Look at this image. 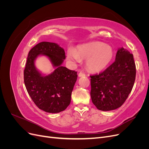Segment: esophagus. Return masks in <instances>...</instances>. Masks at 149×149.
<instances>
[{"label": "esophagus", "mask_w": 149, "mask_h": 149, "mask_svg": "<svg viewBox=\"0 0 149 149\" xmlns=\"http://www.w3.org/2000/svg\"><path fill=\"white\" fill-rule=\"evenodd\" d=\"M86 76V74L83 73V71H80L79 74H78V76L79 77H84V76Z\"/></svg>", "instance_id": "obj_1"}]
</instances>
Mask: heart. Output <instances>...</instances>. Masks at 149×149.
<instances>
[{"label":"heart","mask_w":149,"mask_h":149,"mask_svg":"<svg viewBox=\"0 0 149 149\" xmlns=\"http://www.w3.org/2000/svg\"><path fill=\"white\" fill-rule=\"evenodd\" d=\"M114 56L112 48L101 42H93L81 45L76 50L69 48L67 59L73 63H78L82 59L86 60L88 68L94 72L100 71L107 66Z\"/></svg>","instance_id":"heart-1"}]
</instances>
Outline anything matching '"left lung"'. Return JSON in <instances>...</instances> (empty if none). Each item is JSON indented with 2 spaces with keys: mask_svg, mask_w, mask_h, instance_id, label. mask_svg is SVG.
Instances as JSON below:
<instances>
[{
  "mask_svg": "<svg viewBox=\"0 0 149 149\" xmlns=\"http://www.w3.org/2000/svg\"><path fill=\"white\" fill-rule=\"evenodd\" d=\"M136 75L133 55L119 48L113 63L101 73L90 76L91 97L97 109L108 111L123 105L132 91Z\"/></svg>",
  "mask_w": 149,
  "mask_h": 149,
  "instance_id": "obj_1",
  "label": "left lung"
}]
</instances>
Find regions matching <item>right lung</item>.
Returning <instances> with one entry per match:
<instances>
[{
	"label": "right lung",
	"mask_w": 149,
	"mask_h": 149,
	"mask_svg": "<svg viewBox=\"0 0 149 149\" xmlns=\"http://www.w3.org/2000/svg\"><path fill=\"white\" fill-rule=\"evenodd\" d=\"M47 56L56 68L52 74L43 76L34 66L39 55ZM63 48L55 43L42 42L31 48L24 70V83L29 96L39 109L58 113L66 109L77 79V72L61 65L65 59Z\"/></svg>",
	"instance_id": "right-lung-1"
}]
</instances>
